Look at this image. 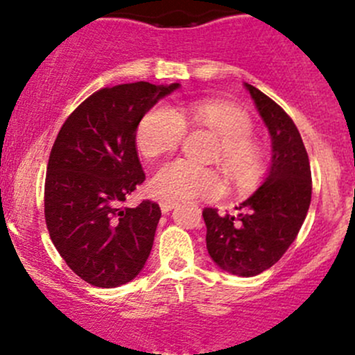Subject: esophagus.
I'll use <instances>...</instances> for the list:
<instances>
[{
    "instance_id": "esophagus-1",
    "label": "esophagus",
    "mask_w": 355,
    "mask_h": 355,
    "mask_svg": "<svg viewBox=\"0 0 355 355\" xmlns=\"http://www.w3.org/2000/svg\"><path fill=\"white\" fill-rule=\"evenodd\" d=\"M159 207H161V211H163V213L166 214V213H170L171 209H173V207H175V202H173V200L161 199V200H159Z\"/></svg>"
}]
</instances>
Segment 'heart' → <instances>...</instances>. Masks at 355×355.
<instances>
[{"instance_id": "heart-1", "label": "heart", "mask_w": 355, "mask_h": 355, "mask_svg": "<svg viewBox=\"0 0 355 355\" xmlns=\"http://www.w3.org/2000/svg\"><path fill=\"white\" fill-rule=\"evenodd\" d=\"M187 130H206L218 137V161L237 185L247 187L259 177L263 149L250 135L252 121L244 110L227 101L198 99L177 108L157 105L142 116L135 142L146 157H157L175 151ZM221 189L216 171L187 159L161 164L149 180V191L156 198L173 202L213 198Z\"/></svg>"}]
</instances>
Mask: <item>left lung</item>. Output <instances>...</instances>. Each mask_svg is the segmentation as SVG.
Here are the masks:
<instances>
[{
    "instance_id": "left-lung-1",
    "label": "left lung",
    "mask_w": 355,
    "mask_h": 355,
    "mask_svg": "<svg viewBox=\"0 0 355 355\" xmlns=\"http://www.w3.org/2000/svg\"><path fill=\"white\" fill-rule=\"evenodd\" d=\"M271 135V166L263 185L237 214L202 211L211 259L232 275L256 277L278 263L295 241L311 204V166L292 118L254 85L245 84Z\"/></svg>"
}]
</instances>
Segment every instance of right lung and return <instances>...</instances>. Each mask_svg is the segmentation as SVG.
<instances>
[{
    "mask_svg": "<svg viewBox=\"0 0 355 355\" xmlns=\"http://www.w3.org/2000/svg\"><path fill=\"white\" fill-rule=\"evenodd\" d=\"M178 87L134 82L99 89L73 110L53 144L44 184L49 237L68 268L94 287L134 280L151 254L159 206L149 199L121 204L146 180L139 123Z\"/></svg>",
    "mask_w": 355,
    "mask_h": 355,
    "instance_id": "obj_1",
    "label": "right lung"
}]
</instances>
